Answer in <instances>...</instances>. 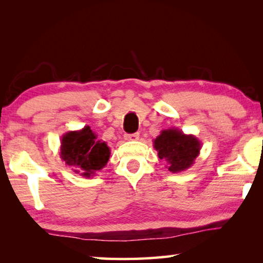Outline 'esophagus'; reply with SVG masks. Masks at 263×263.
I'll return each instance as SVG.
<instances>
[{
  "instance_id": "1",
  "label": "esophagus",
  "mask_w": 263,
  "mask_h": 263,
  "mask_svg": "<svg viewBox=\"0 0 263 263\" xmlns=\"http://www.w3.org/2000/svg\"><path fill=\"white\" fill-rule=\"evenodd\" d=\"M139 139V133H133V135H126L125 140H138Z\"/></svg>"
}]
</instances>
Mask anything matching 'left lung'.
Returning <instances> with one entry per match:
<instances>
[{
  "instance_id": "left-lung-1",
  "label": "left lung",
  "mask_w": 263,
  "mask_h": 263,
  "mask_svg": "<svg viewBox=\"0 0 263 263\" xmlns=\"http://www.w3.org/2000/svg\"><path fill=\"white\" fill-rule=\"evenodd\" d=\"M153 147L160 159L166 160V168L172 173L186 171L195 163L202 144L194 135H185L179 128L162 130L153 139Z\"/></svg>"
}]
</instances>
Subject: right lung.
Masks as SVG:
<instances>
[{
	"label": "right lung",
	"instance_id": "obj_1",
	"mask_svg": "<svg viewBox=\"0 0 263 263\" xmlns=\"http://www.w3.org/2000/svg\"><path fill=\"white\" fill-rule=\"evenodd\" d=\"M60 158L75 174L92 177L108 163L111 151L105 141L97 139L90 126L68 131L61 137Z\"/></svg>",
	"mask_w": 263,
	"mask_h": 263
}]
</instances>
